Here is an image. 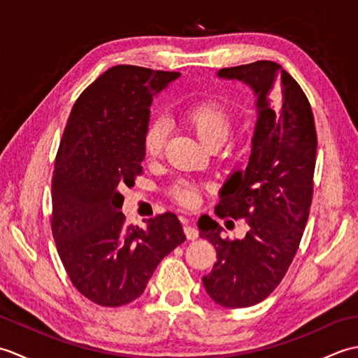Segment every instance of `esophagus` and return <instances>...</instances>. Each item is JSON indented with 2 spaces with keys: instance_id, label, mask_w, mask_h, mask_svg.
Here are the masks:
<instances>
[{
  "instance_id": "esophagus-1",
  "label": "esophagus",
  "mask_w": 358,
  "mask_h": 358,
  "mask_svg": "<svg viewBox=\"0 0 358 358\" xmlns=\"http://www.w3.org/2000/svg\"><path fill=\"white\" fill-rule=\"evenodd\" d=\"M181 222L185 223V229H183V231H185V235H186V238H187V240H195V238H199V231H196L194 226L189 224V222H187L186 218L181 220Z\"/></svg>"
}]
</instances>
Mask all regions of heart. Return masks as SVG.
I'll list each match as a JSON object with an SVG mask.
<instances>
[{
	"label": "heart",
	"mask_w": 358,
	"mask_h": 358,
	"mask_svg": "<svg viewBox=\"0 0 358 358\" xmlns=\"http://www.w3.org/2000/svg\"><path fill=\"white\" fill-rule=\"evenodd\" d=\"M181 120L199 136L208 148L215 149L229 138L232 132V115L226 106L217 98H201L189 104L181 112ZM167 138V127L163 120H152L143 134V150L148 158H157L163 154ZM169 195L181 206L191 208L199 203V186L192 181L178 180L169 187Z\"/></svg>",
	"instance_id": "heart-1"
}]
</instances>
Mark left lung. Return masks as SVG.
I'll return each instance as SVG.
<instances>
[{
    "instance_id": "left-lung-1",
    "label": "left lung",
    "mask_w": 358,
    "mask_h": 358,
    "mask_svg": "<svg viewBox=\"0 0 358 358\" xmlns=\"http://www.w3.org/2000/svg\"><path fill=\"white\" fill-rule=\"evenodd\" d=\"M218 77L246 83L257 95L249 163L226 181L215 208L220 218H246V237L224 240L217 222L199 220L200 237L217 250L204 289L220 306L237 309L269 296L294 260L313 203L317 132L308 96L280 64L224 67ZM277 80L280 95L271 105Z\"/></svg>"
}]
</instances>
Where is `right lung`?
Masks as SVG:
<instances>
[{
  "mask_svg": "<svg viewBox=\"0 0 358 358\" xmlns=\"http://www.w3.org/2000/svg\"><path fill=\"white\" fill-rule=\"evenodd\" d=\"M178 72L113 66L78 100L64 127L52 178V235L72 285L106 308L138 299L158 263L186 240L172 212L126 224L118 187L143 172L152 98Z\"/></svg>",
  "mask_w": 358,
  "mask_h": 358,
  "instance_id": "right-lung-1",
  "label": "right lung"
}]
</instances>
